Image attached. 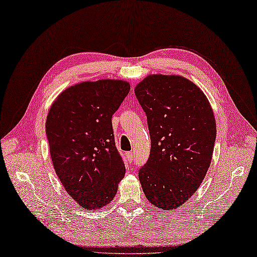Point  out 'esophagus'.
Returning a JSON list of instances; mask_svg holds the SVG:
<instances>
[{"mask_svg":"<svg viewBox=\"0 0 257 257\" xmlns=\"http://www.w3.org/2000/svg\"><path fill=\"white\" fill-rule=\"evenodd\" d=\"M125 155H126V159H127V161H128L130 163L133 162V160H134V154H133V152H127Z\"/></svg>","mask_w":257,"mask_h":257,"instance_id":"obj_1","label":"esophagus"}]
</instances>
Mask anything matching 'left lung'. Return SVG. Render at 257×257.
<instances>
[{"label": "left lung", "instance_id": "left-lung-1", "mask_svg": "<svg viewBox=\"0 0 257 257\" xmlns=\"http://www.w3.org/2000/svg\"><path fill=\"white\" fill-rule=\"evenodd\" d=\"M135 94L151 138L139 181L152 205L177 209L196 192L211 164L216 136L211 105L195 83L179 75L147 76Z\"/></svg>", "mask_w": 257, "mask_h": 257}]
</instances>
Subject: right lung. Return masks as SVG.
<instances>
[{"instance_id": "right-lung-1", "label": "right lung", "mask_w": 257, "mask_h": 257, "mask_svg": "<svg viewBox=\"0 0 257 257\" xmlns=\"http://www.w3.org/2000/svg\"><path fill=\"white\" fill-rule=\"evenodd\" d=\"M130 89L119 79L83 81L61 92L49 109L46 135L54 170L85 210L109 204L125 175L111 118Z\"/></svg>"}]
</instances>
